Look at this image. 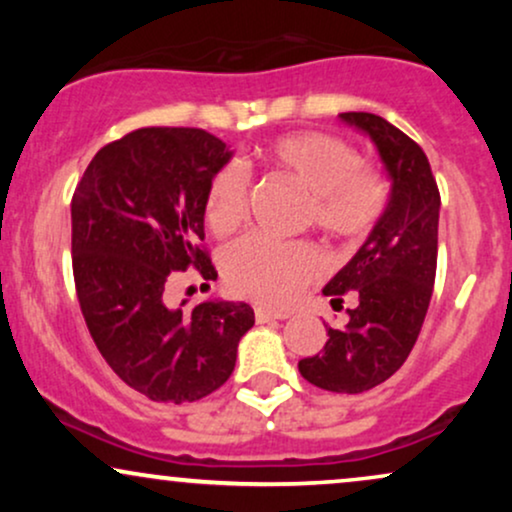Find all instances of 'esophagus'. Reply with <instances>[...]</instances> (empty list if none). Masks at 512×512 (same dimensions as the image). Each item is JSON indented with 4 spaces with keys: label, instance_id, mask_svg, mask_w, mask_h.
<instances>
[{
    "label": "esophagus",
    "instance_id": "obj_1",
    "mask_svg": "<svg viewBox=\"0 0 512 512\" xmlns=\"http://www.w3.org/2000/svg\"><path fill=\"white\" fill-rule=\"evenodd\" d=\"M289 313H281V310H269V308H262V305H257L255 308V320L257 322H272V320H286Z\"/></svg>",
    "mask_w": 512,
    "mask_h": 512
}]
</instances>
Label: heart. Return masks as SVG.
Wrapping results in <instances>:
<instances>
[{
    "instance_id": "obj_1",
    "label": "heart",
    "mask_w": 512,
    "mask_h": 512,
    "mask_svg": "<svg viewBox=\"0 0 512 512\" xmlns=\"http://www.w3.org/2000/svg\"><path fill=\"white\" fill-rule=\"evenodd\" d=\"M269 173L284 175L305 192L301 226H315L334 240L366 238L383 219L390 182L366 166L356 146L327 132H291L257 151ZM250 207V178L238 166L211 175L204 195V223L216 238L243 226ZM223 281L236 296L284 308L325 272V255L315 243H279L262 236L240 240L223 252Z\"/></svg>"
}]
</instances>
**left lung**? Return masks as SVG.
Returning <instances> with one entry per match:
<instances>
[{
  "label": "left lung",
  "mask_w": 512,
  "mask_h": 512,
  "mask_svg": "<svg viewBox=\"0 0 512 512\" xmlns=\"http://www.w3.org/2000/svg\"><path fill=\"white\" fill-rule=\"evenodd\" d=\"M339 117L378 146L392 195L354 260L322 291L332 308L354 298L349 320L339 330L325 325L330 339L298 370L322 390L358 395L395 375L419 339L436 281L440 192L424 149L402 129L373 113Z\"/></svg>",
  "instance_id": "8db88e82"
}]
</instances>
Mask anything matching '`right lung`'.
<instances>
[{"label":"right lung","mask_w":512,"mask_h":512,"mask_svg":"<svg viewBox=\"0 0 512 512\" xmlns=\"http://www.w3.org/2000/svg\"><path fill=\"white\" fill-rule=\"evenodd\" d=\"M231 151L197 127H142L105 144L72 197V269L88 332L122 383L154 402H197L231 378L255 325L248 303L168 305V289L216 267L204 195ZM185 305V303H182Z\"/></svg>","instance_id":"right-lung-1"}]
</instances>
